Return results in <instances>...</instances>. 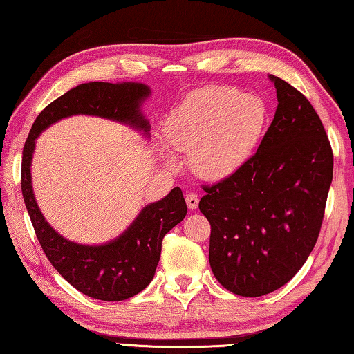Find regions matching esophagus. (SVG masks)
Here are the masks:
<instances>
[{
  "label": "esophagus",
  "mask_w": 354,
  "mask_h": 354,
  "mask_svg": "<svg viewBox=\"0 0 354 354\" xmlns=\"http://www.w3.org/2000/svg\"><path fill=\"white\" fill-rule=\"evenodd\" d=\"M186 205H187V207L191 209V211L198 206V197L196 196V194H187V196H186Z\"/></svg>",
  "instance_id": "1"
}]
</instances>
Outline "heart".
<instances>
[{"mask_svg": "<svg viewBox=\"0 0 354 354\" xmlns=\"http://www.w3.org/2000/svg\"><path fill=\"white\" fill-rule=\"evenodd\" d=\"M268 105L257 95L229 86H206L191 93L165 120L163 136L178 153H191V167L211 182L234 176L246 165L268 128ZM168 167L176 168L167 156Z\"/></svg>", "mask_w": 354, "mask_h": 354, "instance_id": "1", "label": "heart"}]
</instances>
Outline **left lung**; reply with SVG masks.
Returning a JSON list of instances; mask_svg holds the SVG:
<instances>
[{"instance_id": "1", "label": "left lung", "mask_w": 354, "mask_h": 354, "mask_svg": "<svg viewBox=\"0 0 354 354\" xmlns=\"http://www.w3.org/2000/svg\"><path fill=\"white\" fill-rule=\"evenodd\" d=\"M278 106L257 153L212 186L198 207L211 223L209 263L229 292L257 298L288 283L318 240L333 151L308 99L281 77Z\"/></svg>"}]
</instances>
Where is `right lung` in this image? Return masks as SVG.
<instances>
[{
	"label": "right lung",
	"instance_id": "add662e5",
	"mask_svg": "<svg viewBox=\"0 0 354 354\" xmlns=\"http://www.w3.org/2000/svg\"><path fill=\"white\" fill-rule=\"evenodd\" d=\"M149 93V86L137 82L77 85L39 113L23 149L21 191L41 248L64 279L95 299L124 301L153 281L163 236L187 212L183 192L174 187L165 198L143 207L125 232L110 243L85 246L68 241L48 225L36 205L30 174L35 140L55 122L73 114L118 120L148 134L149 122L140 113V105Z\"/></svg>",
	"mask_w": 354,
	"mask_h": 354
}]
</instances>
